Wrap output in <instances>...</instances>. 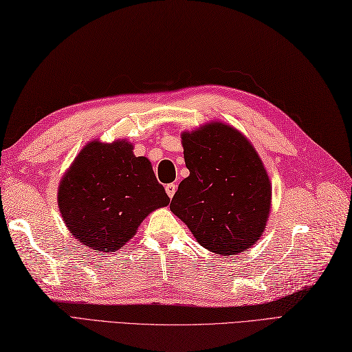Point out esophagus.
<instances>
[{
	"label": "esophagus",
	"mask_w": 352,
	"mask_h": 352,
	"mask_svg": "<svg viewBox=\"0 0 352 352\" xmlns=\"http://www.w3.org/2000/svg\"><path fill=\"white\" fill-rule=\"evenodd\" d=\"M166 192H167V195L170 197V199H173V195H175V192H176V185H175V184L166 185Z\"/></svg>",
	"instance_id": "obj_1"
}]
</instances>
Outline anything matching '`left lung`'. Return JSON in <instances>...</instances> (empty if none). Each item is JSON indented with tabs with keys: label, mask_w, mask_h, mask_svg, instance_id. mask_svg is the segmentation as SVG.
Segmentation results:
<instances>
[{
	"label": "left lung",
	"mask_w": 352,
	"mask_h": 352,
	"mask_svg": "<svg viewBox=\"0 0 352 352\" xmlns=\"http://www.w3.org/2000/svg\"><path fill=\"white\" fill-rule=\"evenodd\" d=\"M190 176L170 210L195 241L219 255H237L261 239L272 206L269 173L237 128L213 121L181 134Z\"/></svg>",
	"instance_id": "1"
}]
</instances>
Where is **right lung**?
Returning <instances> with one entry per match:
<instances>
[{"instance_id": "obj_1", "label": "right lung", "mask_w": 352, "mask_h": 352, "mask_svg": "<svg viewBox=\"0 0 352 352\" xmlns=\"http://www.w3.org/2000/svg\"><path fill=\"white\" fill-rule=\"evenodd\" d=\"M131 142L91 140L58 185V208L68 231L94 252H116L143 219L170 203L146 157Z\"/></svg>"}]
</instances>
